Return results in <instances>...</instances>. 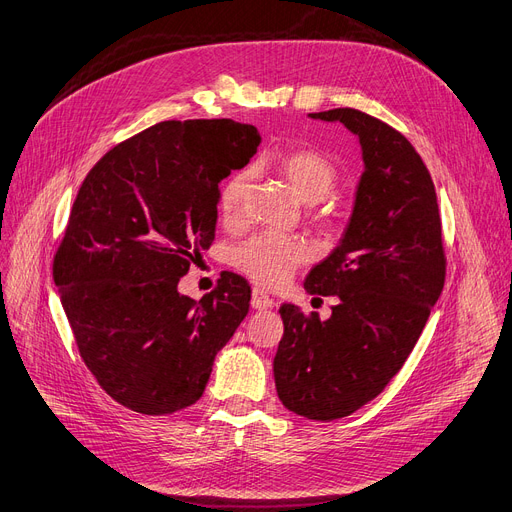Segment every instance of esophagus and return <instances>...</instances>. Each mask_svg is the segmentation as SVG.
Masks as SVG:
<instances>
[{
  "mask_svg": "<svg viewBox=\"0 0 512 512\" xmlns=\"http://www.w3.org/2000/svg\"><path fill=\"white\" fill-rule=\"evenodd\" d=\"M251 306H253L255 310H270V308H274V299H272L270 295L263 293L261 289H253Z\"/></svg>",
  "mask_w": 512,
  "mask_h": 512,
  "instance_id": "34e87169",
  "label": "esophagus"
}]
</instances>
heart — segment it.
<instances>
[{
	"label": "heart",
	"mask_w": 512,
	"mask_h": 512,
	"mask_svg": "<svg viewBox=\"0 0 512 512\" xmlns=\"http://www.w3.org/2000/svg\"><path fill=\"white\" fill-rule=\"evenodd\" d=\"M274 168L280 177H285L293 187L295 196L316 204L325 200L339 181V170L329 156L312 147H295L280 151V154L263 162ZM251 177L244 170H238L227 179L219 192V215L227 225L240 223L246 211ZM314 223L320 227H333L337 223L335 206H320L314 213ZM306 244L299 238L257 234L234 249V266L249 276L261 287H280L293 276V272L306 261Z\"/></svg>",
	"instance_id": "obj_1"
}]
</instances>
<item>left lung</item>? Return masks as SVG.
I'll return each mask as SVG.
<instances>
[{
	"label": "left lung",
	"mask_w": 512,
	"mask_h": 512,
	"mask_svg": "<svg viewBox=\"0 0 512 512\" xmlns=\"http://www.w3.org/2000/svg\"><path fill=\"white\" fill-rule=\"evenodd\" d=\"M310 118L352 130L365 170L342 242L304 282L310 295L335 297L331 316L280 306L274 382L289 411L331 422L401 371L443 291L447 259L434 183L401 132L352 107Z\"/></svg>",
	"instance_id": "1"
}]
</instances>
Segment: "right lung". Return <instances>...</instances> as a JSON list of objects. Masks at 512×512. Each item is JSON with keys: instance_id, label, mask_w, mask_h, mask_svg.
Here are the masks:
<instances>
[{"instance_id": "obj_1", "label": "right lung", "mask_w": 512, "mask_h": 512, "mask_svg": "<svg viewBox=\"0 0 512 512\" xmlns=\"http://www.w3.org/2000/svg\"><path fill=\"white\" fill-rule=\"evenodd\" d=\"M259 141L234 120H166L111 147L75 196L52 276L82 361L132 411L194 405L249 314L234 272L198 304L177 285L215 240L219 183Z\"/></svg>"}]
</instances>
